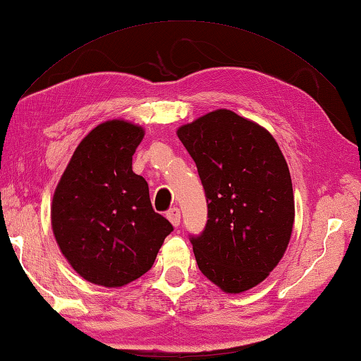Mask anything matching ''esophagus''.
Segmentation results:
<instances>
[{
    "label": "esophagus",
    "instance_id": "1",
    "mask_svg": "<svg viewBox=\"0 0 361 361\" xmlns=\"http://www.w3.org/2000/svg\"><path fill=\"white\" fill-rule=\"evenodd\" d=\"M166 216H167L169 221L172 222L173 227H178V225H180V221H181V213H180V209H178V208H176V207L171 208V209L167 211V214H166Z\"/></svg>",
    "mask_w": 361,
    "mask_h": 361
}]
</instances>
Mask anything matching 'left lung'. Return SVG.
<instances>
[{
	"instance_id": "1",
	"label": "left lung",
	"mask_w": 361,
	"mask_h": 361,
	"mask_svg": "<svg viewBox=\"0 0 361 361\" xmlns=\"http://www.w3.org/2000/svg\"><path fill=\"white\" fill-rule=\"evenodd\" d=\"M194 159L208 221L190 236L199 269L224 293L261 283L285 255L294 224L289 169L272 134L217 109L176 131Z\"/></svg>"
}]
</instances>
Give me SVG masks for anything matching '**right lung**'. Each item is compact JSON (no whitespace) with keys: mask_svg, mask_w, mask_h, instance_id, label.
<instances>
[{"mask_svg":"<svg viewBox=\"0 0 361 361\" xmlns=\"http://www.w3.org/2000/svg\"><path fill=\"white\" fill-rule=\"evenodd\" d=\"M144 134L126 120L95 126L56 186L53 235L70 266L90 283L120 288L139 279L173 230L154 213L147 181L133 172Z\"/></svg>","mask_w":361,"mask_h":361,"instance_id":"obj_1","label":"right lung"}]
</instances>
